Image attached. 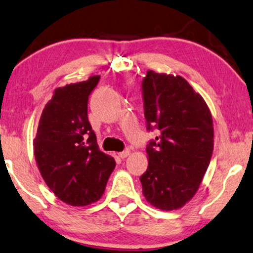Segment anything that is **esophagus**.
Instances as JSON below:
<instances>
[{
	"instance_id": "obj_1",
	"label": "esophagus",
	"mask_w": 253,
	"mask_h": 253,
	"mask_svg": "<svg viewBox=\"0 0 253 253\" xmlns=\"http://www.w3.org/2000/svg\"><path fill=\"white\" fill-rule=\"evenodd\" d=\"M129 155H130V150H124V151H122V152L119 153V157L121 159H124V158H126Z\"/></svg>"
}]
</instances>
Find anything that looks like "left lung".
Here are the masks:
<instances>
[{"label": "left lung", "instance_id": "obj_1", "mask_svg": "<svg viewBox=\"0 0 253 253\" xmlns=\"http://www.w3.org/2000/svg\"><path fill=\"white\" fill-rule=\"evenodd\" d=\"M147 129L158 137L146 147L143 195L160 211H176L198 192L214 149V124L206 101L180 75L147 72L143 80Z\"/></svg>", "mask_w": 253, "mask_h": 253}]
</instances>
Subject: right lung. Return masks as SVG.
Instances as JSON below:
<instances>
[{
	"label": "right lung",
	"instance_id": "add662e5",
	"mask_svg": "<svg viewBox=\"0 0 253 253\" xmlns=\"http://www.w3.org/2000/svg\"><path fill=\"white\" fill-rule=\"evenodd\" d=\"M100 75L55 88L42 109L34 155L48 188L59 200L74 207L96 202L115 169V159L98 150L88 122V96Z\"/></svg>",
	"mask_w": 253,
	"mask_h": 253
}]
</instances>
